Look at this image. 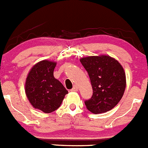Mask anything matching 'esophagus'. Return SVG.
<instances>
[{"label":"esophagus","mask_w":148,"mask_h":148,"mask_svg":"<svg viewBox=\"0 0 148 148\" xmlns=\"http://www.w3.org/2000/svg\"><path fill=\"white\" fill-rule=\"evenodd\" d=\"M77 90H78L77 89V87L76 86V85H74V86L73 87L72 89L71 90V91H77Z\"/></svg>","instance_id":"esophagus-1"}]
</instances>
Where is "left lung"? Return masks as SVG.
I'll use <instances>...</instances> for the list:
<instances>
[{
    "mask_svg": "<svg viewBox=\"0 0 148 148\" xmlns=\"http://www.w3.org/2000/svg\"><path fill=\"white\" fill-rule=\"evenodd\" d=\"M79 60L88 71L93 88L91 99L85 101L87 109L94 114L111 110L122 99L126 86L123 66L106 55L88 56Z\"/></svg>",
    "mask_w": 148,
    "mask_h": 148,
    "instance_id": "8db88e82",
    "label": "left lung"
}]
</instances>
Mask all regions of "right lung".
<instances>
[{
    "instance_id": "1",
    "label": "right lung",
    "mask_w": 148,
    "mask_h": 148,
    "mask_svg": "<svg viewBox=\"0 0 148 148\" xmlns=\"http://www.w3.org/2000/svg\"><path fill=\"white\" fill-rule=\"evenodd\" d=\"M57 63L44 60L29 71L25 84V94L31 105L45 113H50L61 104L68 91L55 79L53 71Z\"/></svg>"
}]
</instances>
